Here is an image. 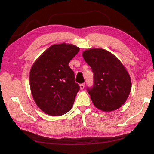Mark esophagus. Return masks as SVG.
<instances>
[{
	"mask_svg": "<svg viewBox=\"0 0 154 154\" xmlns=\"http://www.w3.org/2000/svg\"><path fill=\"white\" fill-rule=\"evenodd\" d=\"M84 85H85L84 83H81V84L80 85V89H81V90H83V88H84V87H85Z\"/></svg>",
	"mask_w": 154,
	"mask_h": 154,
	"instance_id": "obj_1",
	"label": "esophagus"
}]
</instances>
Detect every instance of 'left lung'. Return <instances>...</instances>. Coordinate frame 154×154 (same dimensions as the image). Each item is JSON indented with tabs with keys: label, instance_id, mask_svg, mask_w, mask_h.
Wrapping results in <instances>:
<instances>
[{
	"label": "left lung",
	"instance_id": "obj_1",
	"mask_svg": "<svg viewBox=\"0 0 154 154\" xmlns=\"http://www.w3.org/2000/svg\"><path fill=\"white\" fill-rule=\"evenodd\" d=\"M83 57L94 73L92 87H87L93 104L105 112L119 109L131 90L130 76L122 62L103 49L86 50Z\"/></svg>",
	"mask_w": 154,
	"mask_h": 154
}]
</instances>
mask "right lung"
Listing matches in <instances>:
<instances>
[{
    "instance_id": "1",
    "label": "right lung",
    "mask_w": 154,
    "mask_h": 154,
    "mask_svg": "<svg viewBox=\"0 0 154 154\" xmlns=\"http://www.w3.org/2000/svg\"><path fill=\"white\" fill-rule=\"evenodd\" d=\"M80 48L65 43L51 45L32 65L30 88L36 105L45 113L59 116L71 109L80 87L69 66Z\"/></svg>"
}]
</instances>
